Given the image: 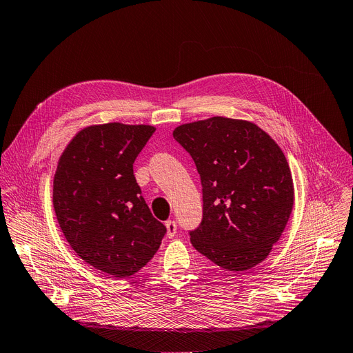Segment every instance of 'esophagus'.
<instances>
[{
  "label": "esophagus",
  "mask_w": 353,
  "mask_h": 353,
  "mask_svg": "<svg viewBox=\"0 0 353 353\" xmlns=\"http://www.w3.org/2000/svg\"><path fill=\"white\" fill-rule=\"evenodd\" d=\"M165 227H166V236L170 237V239H172L175 234H176V230H178V225H176V223L174 221V220H168L166 223H165Z\"/></svg>",
  "instance_id": "1"
}]
</instances>
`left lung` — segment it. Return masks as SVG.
<instances>
[{"mask_svg": "<svg viewBox=\"0 0 353 353\" xmlns=\"http://www.w3.org/2000/svg\"><path fill=\"white\" fill-rule=\"evenodd\" d=\"M174 138L203 185V221L190 231L195 250L234 273L261 263L294 203L283 150L257 125L221 116L181 125Z\"/></svg>", "mask_w": 353, "mask_h": 353, "instance_id": "8db88e82", "label": "left lung"}]
</instances>
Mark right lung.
Wrapping results in <instances>:
<instances>
[{"label": "right lung", "mask_w": 353, "mask_h": 353, "mask_svg": "<svg viewBox=\"0 0 353 353\" xmlns=\"http://www.w3.org/2000/svg\"><path fill=\"white\" fill-rule=\"evenodd\" d=\"M154 132L117 122L89 126L59 159L53 205L64 237L81 260L114 279L139 272L166 232L133 175V162Z\"/></svg>", "instance_id": "right-lung-1"}]
</instances>
